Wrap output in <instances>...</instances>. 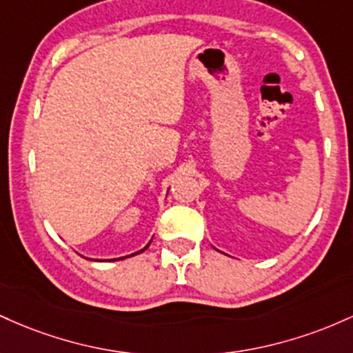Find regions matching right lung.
I'll use <instances>...</instances> for the list:
<instances>
[{
	"label": "right lung",
	"instance_id": "1",
	"mask_svg": "<svg viewBox=\"0 0 353 353\" xmlns=\"http://www.w3.org/2000/svg\"><path fill=\"white\" fill-rule=\"evenodd\" d=\"M150 243H152V240H150V241H148V245H145V247H143V248H141V250H138V252H134V253H132V255H125V256H120V259H112V262H113V260H121V259H128V256H133V255H138V253H141V252H145V250H146V248H148V247H150Z\"/></svg>",
	"mask_w": 353,
	"mask_h": 353
}]
</instances>
